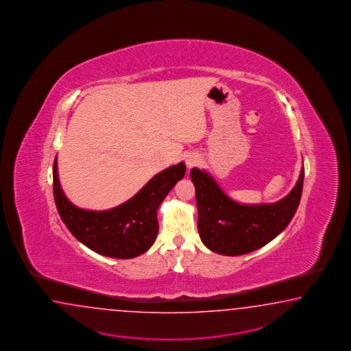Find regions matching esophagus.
I'll list each match as a JSON object with an SVG mask.
<instances>
[{"label":"esophagus","instance_id":"esophagus-1","mask_svg":"<svg viewBox=\"0 0 351 351\" xmlns=\"http://www.w3.org/2000/svg\"><path fill=\"white\" fill-rule=\"evenodd\" d=\"M199 164V158H197V156H193V155H190V156H187L186 158V165L187 167L189 169H191L193 166H195V165Z\"/></svg>","mask_w":351,"mask_h":351}]
</instances>
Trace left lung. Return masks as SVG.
I'll return each instance as SVG.
<instances>
[{"label": "left lung", "mask_w": 351, "mask_h": 351, "mask_svg": "<svg viewBox=\"0 0 351 351\" xmlns=\"http://www.w3.org/2000/svg\"><path fill=\"white\" fill-rule=\"evenodd\" d=\"M190 178L199 213L197 229L205 247L223 256H242L262 248L289 226L301 200L304 169L287 196L259 205L234 202L204 170L191 169Z\"/></svg>", "instance_id": "8db88e82"}]
</instances>
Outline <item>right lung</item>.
I'll return each instance as SVG.
<instances>
[{
    "label": "right lung",
    "mask_w": 351,
    "mask_h": 351,
    "mask_svg": "<svg viewBox=\"0 0 351 351\" xmlns=\"http://www.w3.org/2000/svg\"><path fill=\"white\" fill-rule=\"evenodd\" d=\"M185 171L184 162L172 165L155 175L125 203L109 210H86L71 204L62 193L55 157L53 189L56 209L69 232L89 250L106 257H138L156 241L157 209Z\"/></svg>",
    "instance_id": "obj_1"
}]
</instances>
